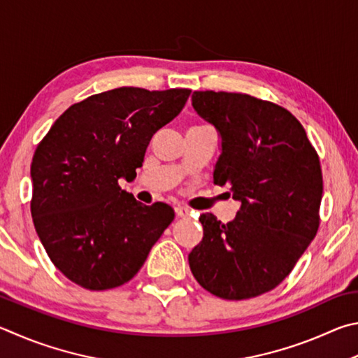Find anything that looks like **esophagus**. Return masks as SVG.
Returning <instances> with one entry per match:
<instances>
[{
    "instance_id": "34e87169",
    "label": "esophagus",
    "mask_w": 358,
    "mask_h": 358,
    "mask_svg": "<svg viewBox=\"0 0 358 358\" xmlns=\"http://www.w3.org/2000/svg\"><path fill=\"white\" fill-rule=\"evenodd\" d=\"M176 210V215L180 217V218H185L192 214V210L189 208H184V206H178V208L174 209Z\"/></svg>"
}]
</instances>
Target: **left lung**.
Segmentation results:
<instances>
[{
	"label": "left lung",
	"instance_id": "obj_1",
	"mask_svg": "<svg viewBox=\"0 0 358 358\" xmlns=\"http://www.w3.org/2000/svg\"><path fill=\"white\" fill-rule=\"evenodd\" d=\"M192 105L220 135L214 182L241 203L228 223L199 217L204 234L189 255L192 273L217 297L261 296L291 273L317 233L319 157L283 106L223 91H195Z\"/></svg>",
	"mask_w": 358,
	"mask_h": 358
}]
</instances>
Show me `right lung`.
<instances>
[{
  "label": "right lung",
  "instance_id": "add662e5",
  "mask_svg": "<svg viewBox=\"0 0 358 358\" xmlns=\"http://www.w3.org/2000/svg\"><path fill=\"white\" fill-rule=\"evenodd\" d=\"M190 92H100L69 106L39 143L31 215L50 259L73 283L91 291L127 283L173 222L171 206L143 204L117 182L135 179L150 138Z\"/></svg>",
  "mask_w": 358,
  "mask_h": 358
}]
</instances>
